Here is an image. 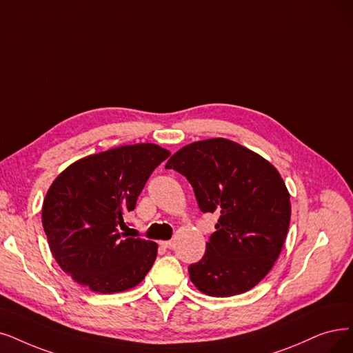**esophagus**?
<instances>
[{"label": "esophagus", "mask_w": 353, "mask_h": 353, "mask_svg": "<svg viewBox=\"0 0 353 353\" xmlns=\"http://www.w3.org/2000/svg\"><path fill=\"white\" fill-rule=\"evenodd\" d=\"M161 245H162V248H165V249H171V248L174 246V242H172V241H163V242H161Z\"/></svg>", "instance_id": "34e87169"}]
</instances>
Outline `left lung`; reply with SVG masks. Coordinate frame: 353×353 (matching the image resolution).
Returning <instances> with one entry per match:
<instances>
[{"instance_id":"obj_1","label":"left lung","mask_w":353,"mask_h":353,"mask_svg":"<svg viewBox=\"0 0 353 353\" xmlns=\"http://www.w3.org/2000/svg\"><path fill=\"white\" fill-rule=\"evenodd\" d=\"M184 175L203 213L220 214L191 283L211 297H232L259 284L283 250L291 219L290 192L261 154L216 137L194 142L165 165Z\"/></svg>"}]
</instances>
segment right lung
Listing matches in <instances>:
<instances>
[{
    "mask_svg": "<svg viewBox=\"0 0 353 353\" xmlns=\"http://www.w3.org/2000/svg\"><path fill=\"white\" fill-rule=\"evenodd\" d=\"M153 143L125 145L82 158L56 178L41 207L53 258L94 292H121L142 283L158 245L121 233L153 169L169 157Z\"/></svg>",
    "mask_w": 353,
    "mask_h": 353,
    "instance_id": "right-lung-1",
    "label": "right lung"
}]
</instances>
